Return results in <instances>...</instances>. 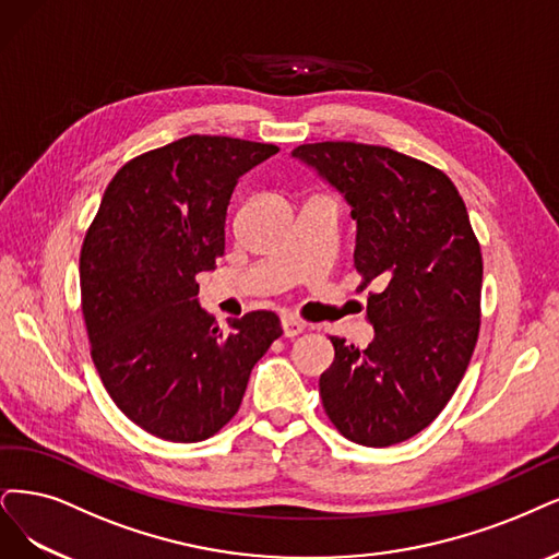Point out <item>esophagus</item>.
Here are the masks:
<instances>
[{"instance_id": "esophagus-1", "label": "esophagus", "mask_w": 559, "mask_h": 559, "mask_svg": "<svg viewBox=\"0 0 559 559\" xmlns=\"http://www.w3.org/2000/svg\"><path fill=\"white\" fill-rule=\"evenodd\" d=\"M281 324H283V336H285V338H295V336H299V334L304 332V329H306V324H304L301 320L293 318V316H283Z\"/></svg>"}]
</instances>
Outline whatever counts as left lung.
<instances>
[{"mask_svg":"<svg viewBox=\"0 0 559 559\" xmlns=\"http://www.w3.org/2000/svg\"><path fill=\"white\" fill-rule=\"evenodd\" d=\"M293 156L353 206L359 290L378 287L368 347L332 336L324 412L357 444L405 442L444 409L479 338L484 262L465 202L442 170L378 144H299Z\"/></svg>","mask_w":559,"mask_h":559,"instance_id":"8db88e82","label":"left lung"}]
</instances>
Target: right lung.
Returning <instances> with one entry per match:
<instances>
[{
  "mask_svg": "<svg viewBox=\"0 0 559 559\" xmlns=\"http://www.w3.org/2000/svg\"><path fill=\"white\" fill-rule=\"evenodd\" d=\"M276 144L189 135L131 158L108 183L80 251L92 359L115 405L168 442H202L230 421L253 366L281 334L272 311L230 320L198 304L200 272L225 253L241 175Z\"/></svg>",
  "mask_w": 559,
  "mask_h": 559,
  "instance_id": "1",
  "label": "right lung"
}]
</instances>
